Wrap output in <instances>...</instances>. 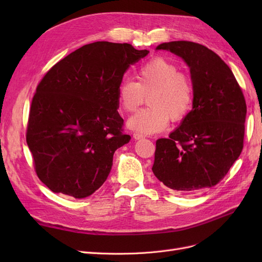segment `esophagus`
<instances>
[{
  "mask_svg": "<svg viewBox=\"0 0 262 262\" xmlns=\"http://www.w3.org/2000/svg\"><path fill=\"white\" fill-rule=\"evenodd\" d=\"M133 138L136 140H141V139L144 138V136H143V134H140V133H133Z\"/></svg>",
  "mask_w": 262,
  "mask_h": 262,
  "instance_id": "obj_1",
  "label": "esophagus"
}]
</instances>
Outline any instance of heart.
Wrapping results in <instances>:
<instances>
[{
    "label": "heart",
    "instance_id": "1",
    "mask_svg": "<svg viewBox=\"0 0 262 262\" xmlns=\"http://www.w3.org/2000/svg\"><path fill=\"white\" fill-rule=\"evenodd\" d=\"M137 83L123 81L118 87V100L123 110L132 113L143 104L148 106L133 115L128 128L140 134H154L167 128L169 119L178 122L190 112L193 100L191 80L178 72V67L164 58H155L137 71Z\"/></svg>",
    "mask_w": 262,
    "mask_h": 262
}]
</instances>
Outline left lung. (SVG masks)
I'll return each instance as SVG.
<instances>
[{
	"label": "left lung",
	"mask_w": 262,
	"mask_h": 262,
	"mask_svg": "<svg viewBox=\"0 0 262 262\" xmlns=\"http://www.w3.org/2000/svg\"><path fill=\"white\" fill-rule=\"evenodd\" d=\"M184 60L193 87L192 110L168 139L156 141L152 170L172 190L192 192L225 177L244 147L247 106L232 70L207 47L170 41L156 47Z\"/></svg>",
	"instance_id": "left-lung-1"
}]
</instances>
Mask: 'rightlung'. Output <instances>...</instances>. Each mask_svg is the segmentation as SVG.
I'll return each instance as SVG.
<instances>
[{"mask_svg": "<svg viewBox=\"0 0 262 262\" xmlns=\"http://www.w3.org/2000/svg\"><path fill=\"white\" fill-rule=\"evenodd\" d=\"M129 43L85 45L54 64L31 101L26 141L38 178L55 193L82 199L106 181L116 149L129 143L118 87L147 55Z\"/></svg>", "mask_w": 262, "mask_h": 262, "instance_id": "1", "label": "right lung"}]
</instances>
